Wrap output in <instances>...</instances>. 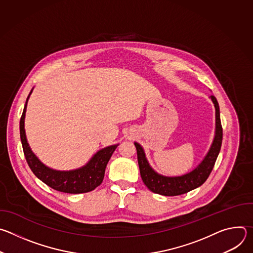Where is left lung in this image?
<instances>
[{
	"mask_svg": "<svg viewBox=\"0 0 253 253\" xmlns=\"http://www.w3.org/2000/svg\"><path fill=\"white\" fill-rule=\"evenodd\" d=\"M215 107V135L209 151L199 165L189 173L181 176L168 177L158 174L149 165L145 152L141 145L134 142L137 150V158L140 169L141 178L149 190L154 193L164 196H176L187 193L199 186H201L210 175L215 161L220 152L222 143V126L220 122L219 105L214 96H210Z\"/></svg>",
	"mask_w": 253,
	"mask_h": 253,
	"instance_id": "left-lung-1",
	"label": "left lung"
}]
</instances>
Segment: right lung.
Segmentation results:
<instances>
[{
	"label": "right lung",
	"mask_w": 253,
	"mask_h": 253,
	"mask_svg": "<svg viewBox=\"0 0 253 253\" xmlns=\"http://www.w3.org/2000/svg\"><path fill=\"white\" fill-rule=\"evenodd\" d=\"M32 91L30 92L26 100L24 111L20 120V136L24 154L29 167L31 168L33 173L40 180H42L45 184L57 191L78 194L94 190L102 183L108 161L110 160L113 152L119 144L108 146L99 150L86 165L75 170L58 171L47 167L33 153L26 137L25 115L27 103Z\"/></svg>",
	"instance_id": "1"
}]
</instances>
